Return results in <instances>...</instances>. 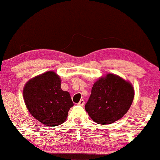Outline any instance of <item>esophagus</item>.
I'll use <instances>...</instances> for the list:
<instances>
[{
    "label": "esophagus",
    "instance_id": "obj_1",
    "mask_svg": "<svg viewBox=\"0 0 160 160\" xmlns=\"http://www.w3.org/2000/svg\"><path fill=\"white\" fill-rule=\"evenodd\" d=\"M78 104L79 106H84V101L83 100V99H82V100H80L79 102L78 103Z\"/></svg>",
    "mask_w": 160,
    "mask_h": 160
}]
</instances>
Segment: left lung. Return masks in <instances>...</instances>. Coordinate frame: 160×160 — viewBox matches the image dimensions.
Wrapping results in <instances>:
<instances>
[{
	"label": "left lung",
	"instance_id": "left-lung-1",
	"mask_svg": "<svg viewBox=\"0 0 160 160\" xmlns=\"http://www.w3.org/2000/svg\"><path fill=\"white\" fill-rule=\"evenodd\" d=\"M134 96V90L130 82L109 73L94 83L85 109L96 123L110 124L127 112Z\"/></svg>",
	"mask_w": 160,
	"mask_h": 160
}]
</instances>
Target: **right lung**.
I'll return each mask as SVG.
<instances>
[{
	"label": "right lung",
	"instance_id": "obj_1",
	"mask_svg": "<svg viewBox=\"0 0 160 160\" xmlns=\"http://www.w3.org/2000/svg\"><path fill=\"white\" fill-rule=\"evenodd\" d=\"M23 98L31 115L48 126L63 123L73 106L70 93L62 90L61 78L53 71L28 81L23 88Z\"/></svg>",
	"mask_w": 160,
	"mask_h": 160
}]
</instances>
